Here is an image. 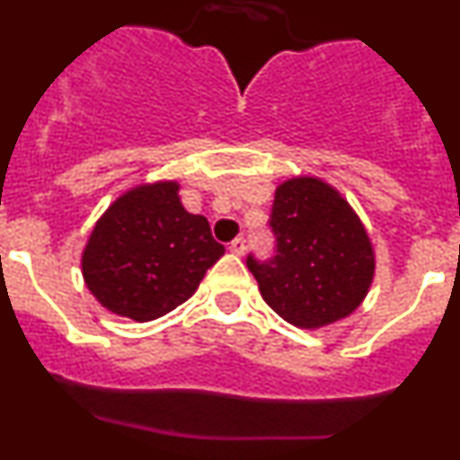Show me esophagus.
<instances>
[{
  "mask_svg": "<svg viewBox=\"0 0 460 460\" xmlns=\"http://www.w3.org/2000/svg\"><path fill=\"white\" fill-rule=\"evenodd\" d=\"M244 249H247V240H244L243 235H238V238L229 244V252L235 253V256H243Z\"/></svg>",
  "mask_w": 460,
  "mask_h": 460,
  "instance_id": "1",
  "label": "esophagus"
}]
</instances>
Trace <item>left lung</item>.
I'll return each instance as SVG.
<instances>
[{
	"mask_svg": "<svg viewBox=\"0 0 460 460\" xmlns=\"http://www.w3.org/2000/svg\"><path fill=\"white\" fill-rule=\"evenodd\" d=\"M269 229L276 253L247 256L264 303L287 323L314 329L349 316L367 296L374 252L358 216L316 178L276 189Z\"/></svg>",
	"mask_w": 460,
	"mask_h": 460,
	"instance_id": "obj_1",
	"label": "left lung"
}]
</instances>
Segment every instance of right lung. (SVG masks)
I'll use <instances>...</instances> for the list:
<instances>
[{
    "label": "right lung",
    "mask_w": 460,
    "mask_h": 460,
    "mask_svg": "<svg viewBox=\"0 0 460 460\" xmlns=\"http://www.w3.org/2000/svg\"><path fill=\"white\" fill-rule=\"evenodd\" d=\"M222 253L207 217L182 207L178 184L157 182L111 204L93 229L82 271L109 312L146 323L191 298Z\"/></svg>",
    "instance_id": "1"
}]
</instances>
